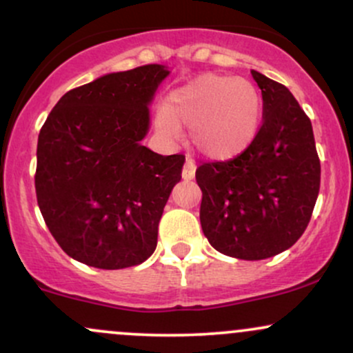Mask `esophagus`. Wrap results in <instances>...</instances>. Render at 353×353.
Returning a JSON list of instances; mask_svg holds the SVG:
<instances>
[{"mask_svg":"<svg viewBox=\"0 0 353 353\" xmlns=\"http://www.w3.org/2000/svg\"><path fill=\"white\" fill-rule=\"evenodd\" d=\"M196 177V164L192 163V161H188L184 165V169H182V179L184 181H190Z\"/></svg>","mask_w":353,"mask_h":353,"instance_id":"1","label":"esophagus"}]
</instances>
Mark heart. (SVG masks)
Returning <instances> with one entry per match:
<instances>
[{
    "label": "heart",
    "instance_id": "1",
    "mask_svg": "<svg viewBox=\"0 0 353 353\" xmlns=\"http://www.w3.org/2000/svg\"><path fill=\"white\" fill-rule=\"evenodd\" d=\"M261 121L262 96L254 83L204 74L169 92L156 116V131L172 143L179 139L181 128H189L197 151L224 161L249 149Z\"/></svg>",
    "mask_w": 353,
    "mask_h": 353
}]
</instances>
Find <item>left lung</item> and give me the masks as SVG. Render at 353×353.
Masks as SVG:
<instances>
[{"instance_id":"1","label":"left lung","mask_w":353,"mask_h":353,"mask_svg":"<svg viewBox=\"0 0 353 353\" xmlns=\"http://www.w3.org/2000/svg\"><path fill=\"white\" fill-rule=\"evenodd\" d=\"M264 101L254 143L225 163L197 168L201 225L209 244L242 261L292 247L307 229L320 189L312 123L283 84L252 71Z\"/></svg>"}]
</instances>
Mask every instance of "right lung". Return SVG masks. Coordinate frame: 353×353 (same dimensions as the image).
Segmentation results:
<instances>
[{"mask_svg": "<svg viewBox=\"0 0 353 353\" xmlns=\"http://www.w3.org/2000/svg\"><path fill=\"white\" fill-rule=\"evenodd\" d=\"M164 64L109 72L58 101L39 131L36 197L70 257L96 269L143 264L185 157L143 145Z\"/></svg>", "mask_w": 353, "mask_h": 353, "instance_id": "right-lung-1", "label": "right lung"}]
</instances>
